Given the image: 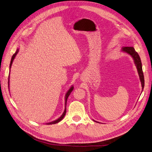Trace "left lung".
I'll use <instances>...</instances> for the list:
<instances>
[{
  "label": "left lung",
  "instance_id": "1",
  "mask_svg": "<svg viewBox=\"0 0 152 152\" xmlns=\"http://www.w3.org/2000/svg\"><path fill=\"white\" fill-rule=\"evenodd\" d=\"M122 50L124 52L128 53L129 54H130L132 57V58L134 59V63L136 64L137 69V71H138L139 76L141 82L142 89H143L145 86V79H144L143 72H142V64H141V59L139 54H137V53L135 49L133 47H124L122 48Z\"/></svg>",
  "mask_w": 152,
  "mask_h": 152
}]
</instances>
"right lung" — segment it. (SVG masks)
Segmentation results:
<instances>
[{
	"mask_svg": "<svg viewBox=\"0 0 152 152\" xmlns=\"http://www.w3.org/2000/svg\"><path fill=\"white\" fill-rule=\"evenodd\" d=\"M18 51H19V49H17V50L16 51V53L14 54L13 55H12V58H11V63H10V68H11V65H12V61H13V60H14V59H15V56H16V54H17V53H18ZM9 79H10V76H9ZM9 79H8V85H9ZM73 86H72L71 87H70V89H69L68 91V92L66 93V95H65V111H64V112H63V113L62 114V115L59 117V118H58L57 120H56V121H53V122H49V123H48L47 124H56V123H58V122H60L62 119L63 118V117H65V114H66V102H67V99H68V96H69V95L70 94V93H71V92L73 91Z\"/></svg>",
	"mask_w": 152,
	"mask_h": 152,
	"instance_id": "1",
	"label": "right lung"
}]
</instances>
